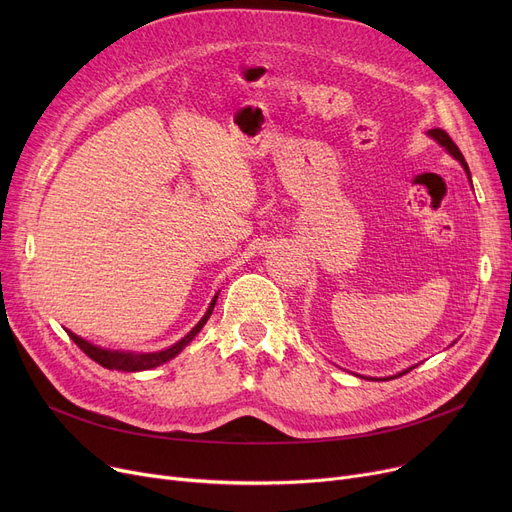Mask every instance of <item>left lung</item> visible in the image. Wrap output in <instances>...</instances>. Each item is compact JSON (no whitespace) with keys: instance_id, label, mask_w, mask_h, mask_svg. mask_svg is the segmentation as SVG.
I'll use <instances>...</instances> for the list:
<instances>
[{"instance_id":"8db88e82","label":"left lung","mask_w":512,"mask_h":512,"mask_svg":"<svg viewBox=\"0 0 512 512\" xmlns=\"http://www.w3.org/2000/svg\"><path fill=\"white\" fill-rule=\"evenodd\" d=\"M429 137H432L434 141H438L454 159H459L461 161V166L465 168V172H467V176H469V180H471V172H469V166H467V161H465V157H463V153L459 151V147H456L454 143H452V139L448 137V132L446 130H442V128H432L427 132ZM411 369H415V367H409V369H405L402 373H398V375H405V373H409ZM398 375H392V378H386V380H394V378H398Z\"/></svg>"}]
</instances>
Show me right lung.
<instances>
[{"instance_id": "right-lung-1", "label": "right lung", "mask_w": 512, "mask_h": 512, "mask_svg": "<svg viewBox=\"0 0 512 512\" xmlns=\"http://www.w3.org/2000/svg\"><path fill=\"white\" fill-rule=\"evenodd\" d=\"M215 301H218V297H213V301L209 303V309L207 313L201 317L199 324L188 332L182 340H178L176 344H172L170 348H166V351H159V353H128V351H110V348H101V346H95L87 340H83L80 336L68 332V336L74 340V344L83 351L87 357H91L95 363H99L101 367L105 369H116V371H145V369H153V367H159L164 365L166 361L174 359L182 348L191 342L199 332L201 328L207 324V319L215 307Z\"/></svg>"}]
</instances>
